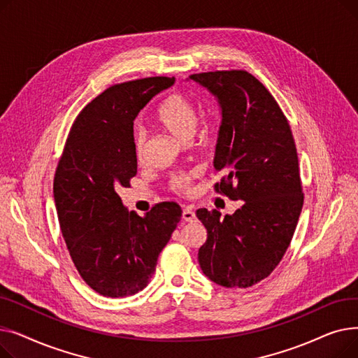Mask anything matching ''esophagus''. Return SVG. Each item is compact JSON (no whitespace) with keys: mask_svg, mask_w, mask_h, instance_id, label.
<instances>
[{"mask_svg":"<svg viewBox=\"0 0 358 358\" xmlns=\"http://www.w3.org/2000/svg\"><path fill=\"white\" fill-rule=\"evenodd\" d=\"M182 220L190 222V223L196 222V213L192 209H184L182 210Z\"/></svg>","mask_w":358,"mask_h":358,"instance_id":"obj_1","label":"esophagus"}]
</instances>
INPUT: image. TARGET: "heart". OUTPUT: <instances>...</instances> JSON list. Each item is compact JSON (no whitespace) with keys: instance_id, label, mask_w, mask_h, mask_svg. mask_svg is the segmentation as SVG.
Segmentation results:
<instances>
[{"instance_id":"1","label":"heart","mask_w":358,"mask_h":358,"mask_svg":"<svg viewBox=\"0 0 358 358\" xmlns=\"http://www.w3.org/2000/svg\"><path fill=\"white\" fill-rule=\"evenodd\" d=\"M157 120L168 131L178 138L180 141H189L196 131L199 122V111L196 104L184 94L174 92L168 96L157 110ZM208 131H203V136ZM135 154L138 158H142L143 149L146 143V135L142 129H136L134 135ZM190 177L178 176L171 180V187L176 192H184L189 189Z\"/></svg>"}]
</instances>
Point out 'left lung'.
Here are the masks:
<instances>
[{
    "mask_svg": "<svg viewBox=\"0 0 358 358\" xmlns=\"http://www.w3.org/2000/svg\"><path fill=\"white\" fill-rule=\"evenodd\" d=\"M217 99L222 123L213 165L224 176L215 190L243 204L220 217L199 209L208 241L199 264L213 283L251 287L268 277L286 254L303 208L299 159L280 106L247 71L190 75Z\"/></svg>",
    "mask_w": 358,
    "mask_h": 358,
    "instance_id": "1",
    "label": "left lung"
}]
</instances>
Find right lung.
Here are the masks:
<instances>
[{
    "label": "right lung",
    "mask_w": 358,
    "mask_h": 358,
    "mask_svg": "<svg viewBox=\"0 0 358 358\" xmlns=\"http://www.w3.org/2000/svg\"><path fill=\"white\" fill-rule=\"evenodd\" d=\"M174 83L150 77L107 88L75 119L56 168L53 197L69 255L85 283L106 297L148 286L181 220L174 201L155 204L142 217L117 194L138 173L134 120Z\"/></svg>",
    "instance_id": "1"
}]
</instances>
